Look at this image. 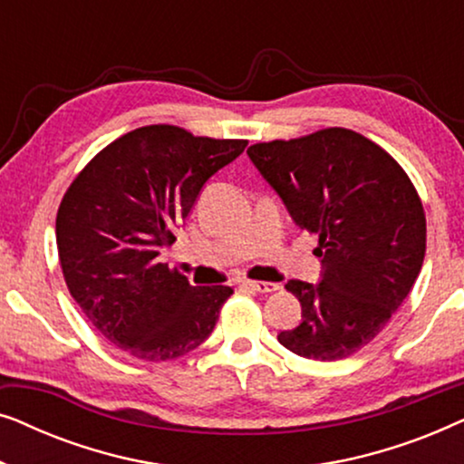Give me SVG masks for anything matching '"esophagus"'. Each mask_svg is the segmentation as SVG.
Returning a JSON list of instances; mask_svg holds the SVG:
<instances>
[{
  "mask_svg": "<svg viewBox=\"0 0 464 464\" xmlns=\"http://www.w3.org/2000/svg\"><path fill=\"white\" fill-rule=\"evenodd\" d=\"M245 289H251V291H257V294H272V291L278 289L276 283H268V281H240Z\"/></svg>",
  "mask_w": 464,
  "mask_h": 464,
  "instance_id": "obj_1",
  "label": "esophagus"
}]
</instances>
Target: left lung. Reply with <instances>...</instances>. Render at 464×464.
Segmentation results:
<instances>
[{"instance_id":"left-lung-1","label":"left lung","mask_w":464,"mask_h":464,"mask_svg":"<svg viewBox=\"0 0 464 464\" xmlns=\"http://www.w3.org/2000/svg\"><path fill=\"white\" fill-rule=\"evenodd\" d=\"M246 154L295 224L319 234L323 281L285 285L302 323L278 342L304 359L351 357L382 332L422 268L427 218L414 183L389 151L342 126Z\"/></svg>"}]
</instances>
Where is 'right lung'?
Segmentation results:
<instances>
[{
	"mask_svg": "<svg viewBox=\"0 0 464 464\" xmlns=\"http://www.w3.org/2000/svg\"><path fill=\"white\" fill-rule=\"evenodd\" d=\"M245 148L246 139L141 126L105 145L63 196L56 246L69 294L92 327L130 357L160 363L211 335L234 289L192 287L158 256L177 240V226L208 177Z\"/></svg>",
	"mask_w": 464,
	"mask_h": 464,
	"instance_id": "obj_1",
	"label": "right lung"
}]
</instances>
